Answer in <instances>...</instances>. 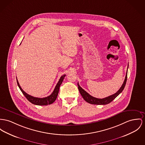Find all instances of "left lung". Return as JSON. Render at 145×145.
I'll list each match as a JSON object with an SVG mask.
<instances>
[{"label": "left lung", "instance_id": "left-lung-1", "mask_svg": "<svg viewBox=\"0 0 145 145\" xmlns=\"http://www.w3.org/2000/svg\"><path fill=\"white\" fill-rule=\"evenodd\" d=\"M128 67H129V64H128ZM128 67H127V69H128ZM127 72L126 74L124 81L122 86L120 88V89L116 92V93H114L111 96L106 97V98H102V99L95 98V97L92 96L90 95H89L86 91H85L83 88H82L80 86L78 82L77 83L78 88L80 94L81 95L83 98L85 99V101H86L88 103H89L90 104H92V105H107V104L110 103L112 101H113L116 97L123 91L124 87L125 86L126 82V80H127Z\"/></svg>", "mask_w": 145, "mask_h": 145}]
</instances>
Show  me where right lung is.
I'll return each instance as SVG.
<instances>
[{
  "instance_id": "add662e5",
  "label": "right lung",
  "mask_w": 145,
  "mask_h": 145,
  "mask_svg": "<svg viewBox=\"0 0 145 145\" xmlns=\"http://www.w3.org/2000/svg\"><path fill=\"white\" fill-rule=\"evenodd\" d=\"M65 76H66V75L64 74V75H63V76H61L60 77L57 84V85L56 86V87H55L53 92H52V93L50 95H49V96L46 97H44V98L35 97L32 96L31 95H28L22 89V88L20 86L19 83L18 81L17 78H16V80H17L18 85L19 87L20 90L21 91V92H22L24 95L26 97V98L27 99V100L29 102H30L31 103H32L33 105H35L47 106L48 105L52 104L56 100L57 96H58L59 91V87L60 86L61 84H62V82L63 81V80H64V78Z\"/></svg>"
}]
</instances>
